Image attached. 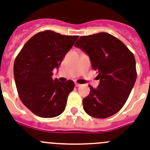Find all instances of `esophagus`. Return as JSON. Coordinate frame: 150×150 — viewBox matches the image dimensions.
<instances>
[{"label": "esophagus", "mask_w": 150, "mask_h": 150, "mask_svg": "<svg viewBox=\"0 0 150 150\" xmlns=\"http://www.w3.org/2000/svg\"><path fill=\"white\" fill-rule=\"evenodd\" d=\"M75 86H76V87H80L81 85H80V84H79V83H78V82H75Z\"/></svg>", "instance_id": "1"}]
</instances>
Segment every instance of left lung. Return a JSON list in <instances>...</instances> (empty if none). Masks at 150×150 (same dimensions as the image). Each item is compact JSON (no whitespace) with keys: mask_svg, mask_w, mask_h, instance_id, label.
Here are the masks:
<instances>
[{"mask_svg":"<svg viewBox=\"0 0 150 150\" xmlns=\"http://www.w3.org/2000/svg\"><path fill=\"white\" fill-rule=\"evenodd\" d=\"M90 58L98 71L100 84L90 87L83 99V108L88 115L107 118L117 113L127 100L137 79L133 54L120 40L108 33L82 36L75 44Z\"/></svg>","mask_w":150,"mask_h":150,"instance_id":"1","label":"left lung"}]
</instances>
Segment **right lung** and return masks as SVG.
Returning <instances> with one entry per match:
<instances>
[{"label":"right lung","mask_w":150,"mask_h":150,"mask_svg":"<svg viewBox=\"0 0 150 150\" xmlns=\"http://www.w3.org/2000/svg\"><path fill=\"white\" fill-rule=\"evenodd\" d=\"M78 38L52 30L40 32L26 42L15 59L13 75L19 97L40 117H55L65 110L75 84L71 80H53L52 71L59 69Z\"/></svg>","instance_id":"add662e5"}]
</instances>
